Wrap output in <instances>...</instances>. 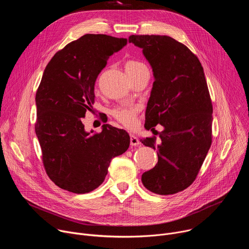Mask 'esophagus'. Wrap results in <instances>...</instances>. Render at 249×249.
<instances>
[{
    "label": "esophagus",
    "instance_id": "obj_1",
    "mask_svg": "<svg viewBox=\"0 0 249 249\" xmlns=\"http://www.w3.org/2000/svg\"><path fill=\"white\" fill-rule=\"evenodd\" d=\"M130 144L131 146H139L141 144V142L135 135H130Z\"/></svg>",
    "mask_w": 249,
    "mask_h": 249
}]
</instances>
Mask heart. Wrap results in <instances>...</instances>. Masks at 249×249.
I'll return each mask as SVG.
<instances>
[{
  "instance_id": "b5f03b06",
  "label": "heart",
  "mask_w": 249,
  "mask_h": 249,
  "mask_svg": "<svg viewBox=\"0 0 249 249\" xmlns=\"http://www.w3.org/2000/svg\"><path fill=\"white\" fill-rule=\"evenodd\" d=\"M125 72L128 76H133L146 70L147 67L140 61L128 60L124 65ZM139 110V106L135 104H122L112 109V116L126 127H133L136 122V115Z\"/></svg>"
}]
</instances>
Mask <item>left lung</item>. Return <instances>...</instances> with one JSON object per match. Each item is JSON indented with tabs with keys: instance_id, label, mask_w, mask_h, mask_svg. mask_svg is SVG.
I'll use <instances>...</instances> for the list:
<instances>
[{
	"instance_id": "1",
	"label": "left lung",
	"mask_w": 249,
	"mask_h": 249,
	"mask_svg": "<svg viewBox=\"0 0 249 249\" xmlns=\"http://www.w3.org/2000/svg\"><path fill=\"white\" fill-rule=\"evenodd\" d=\"M129 42L143 49L155 77L145 128H164L158 145L156 137L141 140L159 150L158 163L142 182L156 194H175L196 179L212 144L213 105L204 70L188 47L166 35H131Z\"/></svg>"
}]
</instances>
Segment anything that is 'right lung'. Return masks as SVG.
I'll return each instance as SVG.
<instances>
[{
  "instance_id": "right-lung-1",
  "label": "right lung",
  "mask_w": 249,
  "mask_h": 249,
  "mask_svg": "<svg viewBox=\"0 0 249 249\" xmlns=\"http://www.w3.org/2000/svg\"><path fill=\"white\" fill-rule=\"evenodd\" d=\"M126 44V38L86 34L59 50L44 70L35 96V133L47 175L64 190H94L104 181L111 160L129 148L125 130L104 124L100 133H89L82 122L94 103L97 76Z\"/></svg>"
}]
</instances>
